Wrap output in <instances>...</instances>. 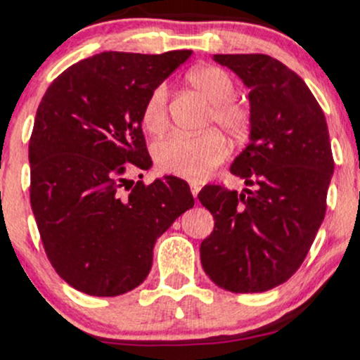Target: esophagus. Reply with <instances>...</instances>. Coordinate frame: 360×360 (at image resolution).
Wrapping results in <instances>:
<instances>
[{
    "instance_id": "34e87169",
    "label": "esophagus",
    "mask_w": 360,
    "mask_h": 360,
    "mask_svg": "<svg viewBox=\"0 0 360 360\" xmlns=\"http://www.w3.org/2000/svg\"><path fill=\"white\" fill-rule=\"evenodd\" d=\"M200 186H198V184H191V193H193V196L194 198H196L198 196V193H200Z\"/></svg>"
}]
</instances>
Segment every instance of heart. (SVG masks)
I'll list each match as a JSON object with an SVG mask.
<instances>
[{
  "label": "heart",
  "instance_id": "b5f03b06",
  "mask_svg": "<svg viewBox=\"0 0 360 360\" xmlns=\"http://www.w3.org/2000/svg\"><path fill=\"white\" fill-rule=\"evenodd\" d=\"M186 81L194 91L208 100V123H217L225 134L240 140L250 130V110L233 98L235 82L217 65H198L186 74ZM169 91L159 84L148 94L142 111V122L150 134H160L169 123ZM229 154L225 139L217 130H208L196 137L171 135L154 148L157 167L166 174L201 183L213 174Z\"/></svg>",
  "mask_w": 360,
  "mask_h": 360
}]
</instances>
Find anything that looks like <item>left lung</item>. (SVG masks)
<instances>
[{"instance_id": "obj_1", "label": "left lung", "mask_w": 360, "mask_h": 360, "mask_svg": "<svg viewBox=\"0 0 360 360\" xmlns=\"http://www.w3.org/2000/svg\"><path fill=\"white\" fill-rule=\"evenodd\" d=\"M250 89V142L233 160L243 193L206 186L198 200L214 218L201 264L217 286L262 292L300 269L325 218L333 174L328 127L296 72L264 53H217Z\"/></svg>"}]
</instances>
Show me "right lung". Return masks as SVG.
<instances>
[{
    "instance_id": "obj_1",
    "label": "right lung",
    "mask_w": 360,
    "mask_h": 360,
    "mask_svg": "<svg viewBox=\"0 0 360 360\" xmlns=\"http://www.w3.org/2000/svg\"><path fill=\"white\" fill-rule=\"evenodd\" d=\"M191 53L101 52L45 91L28 146L30 203L52 267L77 291L118 296L142 284L155 240L193 208L179 177H125L152 166L142 131L148 94Z\"/></svg>"
}]
</instances>
